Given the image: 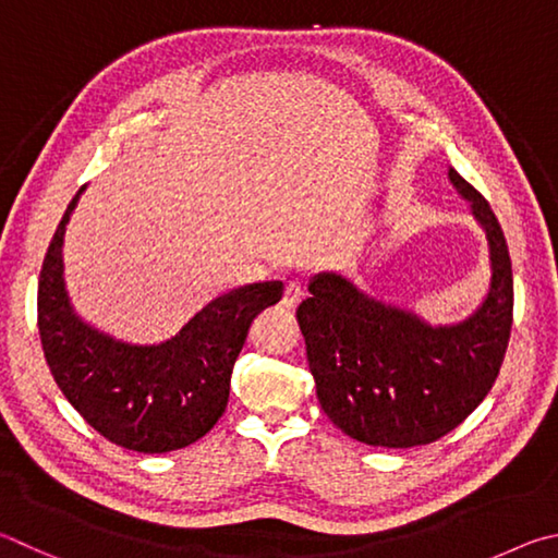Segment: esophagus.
<instances>
[{
    "label": "esophagus",
    "mask_w": 558,
    "mask_h": 558,
    "mask_svg": "<svg viewBox=\"0 0 558 558\" xmlns=\"http://www.w3.org/2000/svg\"><path fill=\"white\" fill-rule=\"evenodd\" d=\"M306 296V289L299 284V281H289L284 289V296H281V306L284 308H296Z\"/></svg>",
    "instance_id": "esophagus-1"
}]
</instances>
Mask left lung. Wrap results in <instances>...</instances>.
Returning <instances> with one entry per match:
<instances>
[{
	"label": "left lung",
	"mask_w": 558,
	"mask_h": 558,
	"mask_svg": "<svg viewBox=\"0 0 558 558\" xmlns=\"http://www.w3.org/2000/svg\"><path fill=\"white\" fill-rule=\"evenodd\" d=\"M448 179L471 201L490 247V291L453 326L365 296L338 274L311 279L296 308L316 397L340 432L367 446L434 444L490 392L512 330V262L500 222L461 173Z\"/></svg>",
	"instance_id": "8db88e82"
}]
</instances>
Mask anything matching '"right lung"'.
Segmentation results:
<instances>
[{"instance_id": "right-lung-1", "label": "right lung", "mask_w": 558, "mask_h": 558, "mask_svg": "<svg viewBox=\"0 0 558 558\" xmlns=\"http://www.w3.org/2000/svg\"><path fill=\"white\" fill-rule=\"evenodd\" d=\"M65 208L38 277V333L56 385L97 434L136 453L191 446L218 424L252 320L281 299V281L213 299L161 345H130L83 324L63 284Z\"/></svg>"}]
</instances>
